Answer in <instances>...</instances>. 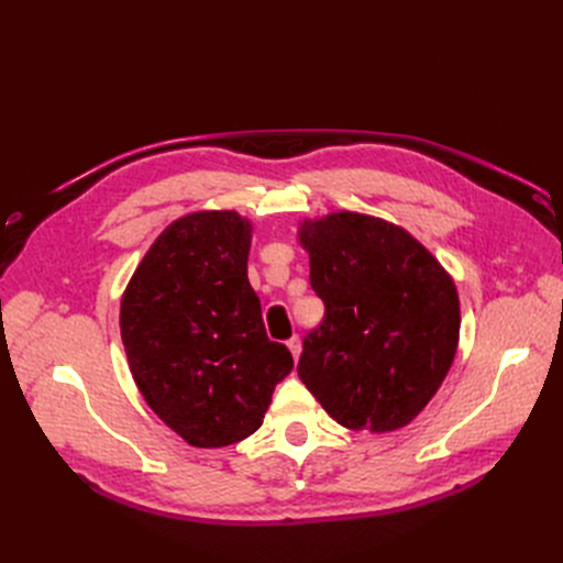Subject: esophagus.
Segmentation results:
<instances>
[{"instance_id": "1", "label": "esophagus", "mask_w": 563, "mask_h": 563, "mask_svg": "<svg viewBox=\"0 0 563 563\" xmlns=\"http://www.w3.org/2000/svg\"><path fill=\"white\" fill-rule=\"evenodd\" d=\"M288 350H291V354H294V360L298 362V356H300V350H302V345H300V338L298 335H294L291 340H288Z\"/></svg>"}]
</instances>
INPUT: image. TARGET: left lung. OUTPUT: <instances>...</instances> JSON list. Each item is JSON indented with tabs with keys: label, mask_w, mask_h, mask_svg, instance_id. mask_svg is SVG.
Returning <instances> with one entry per match:
<instances>
[{
	"label": "left lung",
	"mask_w": 563,
	"mask_h": 563,
	"mask_svg": "<svg viewBox=\"0 0 563 563\" xmlns=\"http://www.w3.org/2000/svg\"><path fill=\"white\" fill-rule=\"evenodd\" d=\"M298 242L327 308L302 343L300 380L347 430L406 428L437 395L457 350L451 275L413 234L366 213L302 220Z\"/></svg>",
	"instance_id": "obj_1"
}]
</instances>
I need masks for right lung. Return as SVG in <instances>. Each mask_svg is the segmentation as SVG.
I'll return each instance as SVG.
<instances>
[{
  "label": "right lung",
  "mask_w": 563,
  "mask_h": 563,
  "mask_svg": "<svg viewBox=\"0 0 563 563\" xmlns=\"http://www.w3.org/2000/svg\"><path fill=\"white\" fill-rule=\"evenodd\" d=\"M251 220L197 211L174 220L122 296L119 329L131 376L168 428L220 449L263 424L294 356L272 343L249 284Z\"/></svg>",
  "instance_id": "1"
}]
</instances>
